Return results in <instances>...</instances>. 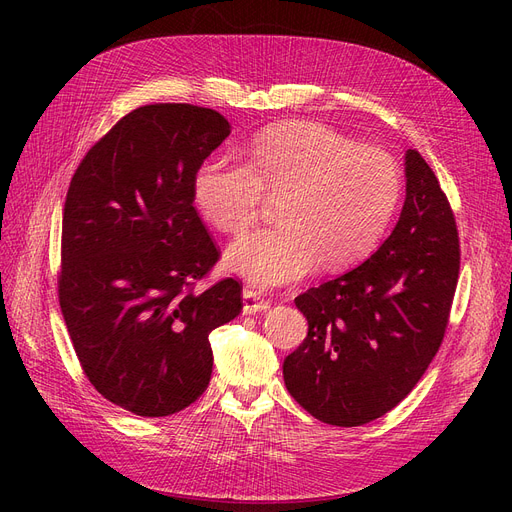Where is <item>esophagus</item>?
Returning a JSON list of instances; mask_svg holds the SVG:
<instances>
[{
  "instance_id": "obj_1",
  "label": "esophagus",
  "mask_w": 512,
  "mask_h": 512,
  "mask_svg": "<svg viewBox=\"0 0 512 512\" xmlns=\"http://www.w3.org/2000/svg\"><path fill=\"white\" fill-rule=\"evenodd\" d=\"M267 307H270V301H267L261 292L251 290V288L242 290V313L255 315V313L265 311Z\"/></svg>"
}]
</instances>
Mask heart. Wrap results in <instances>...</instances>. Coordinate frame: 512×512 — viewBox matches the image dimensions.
Returning a JSON list of instances; mask_svg holds the SVG:
<instances>
[{"mask_svg": "<svg viewBox=\"0 0 512 512\" xmlns=\"http://www.w3.org/2000/svg\"><path fill=\"white\" fill-rule=\"evenodd\" d=\"M265 195L280 197V222L232 242L226 265L251 284L282 286L319 263L340 270L367 257L398 207L402 176L390 153L303 124L263 134L247 159L213 153L193 178L199 211L228 234L257 220Z\"/></svg>", "mask_w": 512, "mask_h": 512, "instance_id": "1", "label": "heart"}]
</instances>
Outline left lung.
<instances>
[{
  "mask_svg": "<svg viewBox=\"0 0 512 512\" xmlns=\"http://www.w3.org/2000/svg\"><path fill=\"white\" fill-rule=\"evenodd\" d=\"M407 197L367 261L294 299L309 332L284 359V384L315 419L357 427L392 411L436 357L459 282L450 203L419 151L405 153Z\"/></svg>",
  "mask_w": 512,
  "mask_h": 512,
  "instance_id": "1",
  "label": "left lung"
}]
</instances>
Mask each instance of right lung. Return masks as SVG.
Masks as SVG:
<instances>
[{"mask_svg":"<svg viewBox=\"0 0 512 512\" xmlns=\"http://www.w3.org/2000/svg\"><path fill=\"white\" fill-rule=\"evenodd\" d=\"M228 134V120L209 107L143 105L89 149L70 180L62 315L89 382L134 415L193 405L211 378V330L242 309L232 278L195 290L220 249L193 205V178Z\"/></svg>","mask_w":512,"mask_h":512,"instance_id":"right-lung-1","label":"right lung"}]
</instances>
